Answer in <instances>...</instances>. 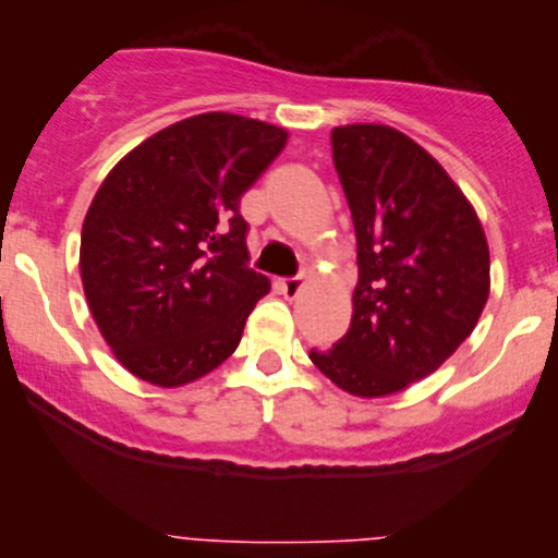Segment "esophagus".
<instances>
[{"label":"esophagus","mask_w":558,"mask_h":558,"mask_svg":"<svg viewBox=\"0 0 558 558\" xmlns=\"http://www.w3.org/2000/svg\"><path fill=\"white\" fill-rule=\"evenodd\" d=\"M280 294L286 296V300H296V296H300V291H302V278H286V280H280Z\"/></svg>","instance_id":"1"}]
</instances>
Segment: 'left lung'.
<instances>
[{"mask_svg": "<svg viewBox=\"0 0 558 558\" xmlns=\"http://www.w3.org/2000/svg\"><path fill=\"white\" fill-rule=\"evenodd\" d=\"M359 245L351 329L311 362L353 397L404 391L472 335L488 289L486 232L440 161L386 123L331 129Z\"/></svg>", "mask_w": 558, "mask_h": 558, "instance_id": "8db88e82", "label": "left lung"}]
</instances>
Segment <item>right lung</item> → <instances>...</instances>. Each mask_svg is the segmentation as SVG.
<instances>
[{"label": "right lung", "mask_w": 558, "mask_h": 558, "mask_svg": "<svg viewBox=\"0 0 558 558\" xmlns=\"http://www.w3.org/2000/svg\"><path fill=\"white\" fill-rule=\"evenodd\" d=\"M289 132L234 112L183 118L129 150L81 232L88 311L118 362L161 388L227 362L269 291L247 267L240 196Z\"/></svg>", "instance_id": "1"}]
</instances>
